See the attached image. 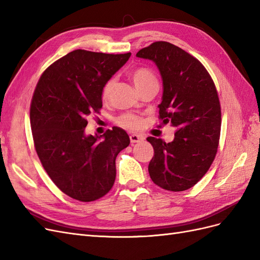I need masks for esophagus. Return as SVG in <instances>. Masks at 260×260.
<instances>
[{
	"label": "esophagus",
	"instance_id": "1",
	"mask_svg": "<svg viewBox=\"0 0 260 260\" xmlns=\"http://www.w3.org/2000/svg\"><path fill=\"white\" fill-rule=\"evenodd\" d=\"M142 140H143V138L141 137V136H139V135H135V133H133V135H130L131 143H138V142H140V141H142Z\"/></svg>",
	"mask_w": 260,
	"mask_h": 260
}]
</instances>
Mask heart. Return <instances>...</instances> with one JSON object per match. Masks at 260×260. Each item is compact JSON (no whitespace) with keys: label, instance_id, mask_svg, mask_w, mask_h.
<instances>
[{"label":"heart","instance_id":"1","mask_svg":"<svg viewBox=\"0 0 260 260\" xmlns=\"http://www.w3.org/2000/svg\"><path fill=\"white\" fill-rule=\"evenodd\" d=\"M130 77L138 90H140L141 88H143V86L152 82H157L156 77L153 74L152 70H149L148 68H145V67H138L136 69H133L130 74ZM113 85H114V79H109L104 83L103 88H102V99L104 101H107L109 96H111ZM117 123L125 129H139L142 127L143 120L142 118L139 116L132 115V114H124L118 118Z\"/></svg>","mask_w":260,"mask_h":260}]
</instances>
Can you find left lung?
Wrapping results in <instances>:
<instances>
[{
    "label": "left lung",
    "mask_w": 260,
    "mask_h": 260,
    "mask_svg": "<svg viewBox=\"0 0 260 260\" xmlns=\"http://www.w3.org/2000/svg\"><path fill=\"white\" fill-rule=\"evenodd\" d=\"M137 56L158 68L164 89L159 119L177 128L172 142L146 139L154 148L149 177L167 191H185L206 174L217 153L221 111L215 83L199 59L169 42H154Z\"/></svg>",
    "instance_id": "1"
}]
</instances>
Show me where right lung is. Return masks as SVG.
Listing matches in <instances>:
<instances>
[{"label":"right lung","instance_id":"right-lung-1","mask_svg":"<svg viewBox=\"0 0 260 260\" xmlns=\"http://www.w3.org/2000/svg\"><path fill=\"white\" fill-rule=\"evenodd\" d=\"M131 53L75 50L45 69L30 105L37 154L61 192L80 202L103 198L116 179V157L130 144L123 129L86 136L88 117L102 108V88Z\"/></svg>","mask_w":260,"mask_h":260}]
</instances>
